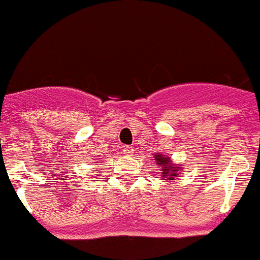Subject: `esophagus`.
Returning <instances> with one entry per match:
<instances>
[{
	"label": "esophagus",
	"instance_id": "obj_1",
	"mask_svg": "<svg viewBox=\"0 0 260 260\" xmlns=\"http://www.w3.org/2000/svg\"><path fill=\"white\" fill-rule=\"evenodd\" d=\"M122 152L125 153L126 156H133V153H134V148H133L132 146H123Z\"/></svg>",
	"mask_w": 260,
	"mask_h": 260
}]
</instances>
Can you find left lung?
<instances>
[{
	"mask_svg": "<svg viewBox=\"0 0 260 260\" xmlns=\"http://www.w3.org/2000/svg\"><path fill=\"white\" fill-rule=\"evenodd\" d=\"M153 157H155L156 164L161 168V176L164 177L165 180H173V177L178 176V173H176V172L182 171L181 165H174L171 161V158L162 155V153H156Z\"/></svg>",
	"mask_w": 260,
	"mask_h": 260,
	"instance_id": "obj_1",
	"label": "left lung"
}]
</instances>
